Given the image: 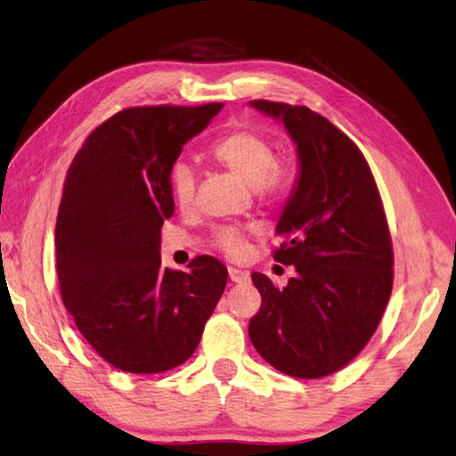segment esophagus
Instances as JSON below:
<instances>
[{"mask_svg": "<svg viewBox=\"0 0 456 456\" xmlns=\"http://www.w3.org/2000/svg\"><path fill=\"white\" fill-rule=\"evenodd\" d=\"M229 278L233 280L235 284H243L248 280V273L243 268H237V266H229Z\"/></svg>", "mask_w": 456, "mask_h": 456, "instance_id": "esophagus-1", "label": "esophagus"}]
</instances>
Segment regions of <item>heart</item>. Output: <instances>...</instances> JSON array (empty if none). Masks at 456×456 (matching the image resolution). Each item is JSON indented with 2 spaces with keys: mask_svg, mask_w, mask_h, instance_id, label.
Returning <instances> with one entry per match:
<instances>
[{
  "mask_svg": "<svg viewBox=\"0 0 456 456\" xmlns=\"http://www.w3.org/2000/svg\"><path fill=\"white\" fill-rule=\"evenodd\" d=\"M211 157L223 167L256 188L265 196H274L284 188V170L278 164V151L273 141L255 131H231L211 144ZM196 170L188 162H174L168 174L170 196L178 208L186 209L196 196ZM213 243L229 256H243L247 233L237 227H221L213 233Z\"/></svg>",
  "mask_w": 456,
  "mask_h": 456,
  "instance_id": "1",
  "label": "heart"
}]
</instances>
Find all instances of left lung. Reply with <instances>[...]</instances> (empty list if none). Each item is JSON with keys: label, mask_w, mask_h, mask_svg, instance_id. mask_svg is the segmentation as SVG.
<instances>
[{"label": "left lung", "mask_w": 456, "mask_h": 456, "mask_svg": "<svg viewBox=\"0 0 456 456\" xmlns=\"http://www.w3.org/2000/svg\"><path fill=\"white\" fill-rule=\"evenodd\" d=\"M250 108L280 121L296 142L297 178L276 225L274 260L296 268L284 288L253 273L263 297L248 337L276 370L322 378L370 341L392 294L394 255L374 176L356 144L304 105Z\"/></svg>", "instance_id": "obj_1"}]
</instances>
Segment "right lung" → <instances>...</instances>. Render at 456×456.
Instances as JSON below:
<instances>
[{"label":"right lung","mask_w":456,"mask_h":456,"mask_svg":"<svg viewBox=\"0 0 456 456\" xmlns=\"http://www.w3.org/2000/svg\"><path fill=\"white\" fill-rule=\"evenodd\" d=\"M221 108L123 110L68 168L54 229L62 302L94 351L123 372L186 362L225 289L217 258H193L188 273L160 263V229L174 213L170 168Z\"/></svg>","instance_id":"1"}]
</instances>
